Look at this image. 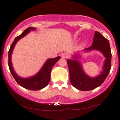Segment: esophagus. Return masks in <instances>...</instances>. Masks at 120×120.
Returning a JSON list of instances; mask_svg holds the SVG:
<instances>
[{
  "mask_svg": "<svg viewBox=\"0 0 120 120\" xmlns=\"http://www.w3.org/2000/svg\"><path fill=\"white\" fill-rule=\"evenodd\" d=\"M68 57H69L68 54L67 53H63L62 54H61V57H62L63 59H67Z\"/></svg>",
  "mask_w": 120,
  "mask_h": 120,
  "instance_id": "1",
  "label": "esophagus"
}]
</instances>
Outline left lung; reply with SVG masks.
I'll list each match as a JSON object with an SVG mask.
<instances>
[{"label": "left lung", "mask_w": 120, "mask_h": 120, "mask_svg": "<svg viewBox=\"0 0 120 120\" xmlns=\"http://www.w3.org/2000/svg\"><path fill=\"white\" fill-rule=\"evenodd\" d=\"M98 50L106 57L103 70L100 75L95 78L87 75L83 71L80 63L75 59H68L67 62L70 72V81L72 85L78 90L88 91L99 86L105 81L109 74L112 65V53L109 42L100 32L95 31L94 42L91 46L85 49V51Z\"/></svg>", "instance_id": "obj_1"}]
</instances>
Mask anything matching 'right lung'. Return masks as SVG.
Listing matches in <instances>:
<instances>
[{"mask_svg": "<svg viewBox=\"0 0 120 120\" xmlns=\"http://www.w3.org/2000/svg\"><path fill=\"white\" fill-rule=\"evenodd\" d=\"M35 30L34 27H29L25 30L20 35L18 36L15 38L13 42L12 43L9 50H8V67L12 75L15 79V81L21 86L25 89H30L32 90H38L43 89L49 83L50 79V72L54 64L60 59V56L56 57L53 59H49L46 61L45 63L43 66L42 68L33 77H30L28 78H23L19 77L15 72L13 66H12L11 61V56L13 49L15 46L17 42L25 37L26 34L30 32V31H33Z\"/></svg>", "mask_w": 120, "mask_h": 120, "instance_id": "obj_1", "label": "right lung"}]
</instances>
